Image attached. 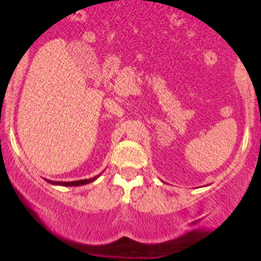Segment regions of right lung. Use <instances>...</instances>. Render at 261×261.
I'll return each mask as SVG.
<instances>
[{"label": "right lung", "instance_id": "obj_1", "mask_svg": "<svg viewBox=\"0 0 261 261\" xmlns=\"http://www.w3.org/2000/svg\"><path fill=\"white\" fill-rule=\"evenodd\" d=\"M99 175L93 176L91 179H82V180H74V181H53V180H46V181L53 185H61V187H80V185H86V184H89V182L94 181L95 179L99 178Z\"/></svg>", "mask_w": 261, "mask_h": 261}]
</instances>
